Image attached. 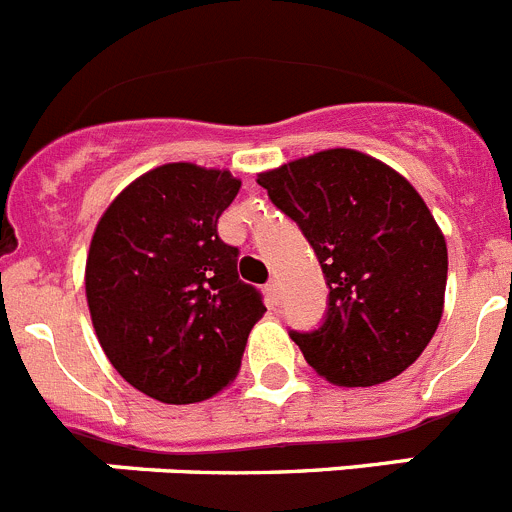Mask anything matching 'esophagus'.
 Returning <instances> with one entry per match:
<instances>
[{
	"label": "esophagus",
	"instance_id": "obj_1",
	"mask_svg": "<svg viewBox=\"0 0 512 512\" xmlns=\"http://www.w3.org/2000/svg\"><path fill=\"white\" fill-rule=\"evenodd\" d=\"M266 295H269V300L277 305V302H279V282H277V279H271V282L266 284Z\"/></svg>",
	"mask_w": 512,
	"mask_h": 512
}]
</instances>
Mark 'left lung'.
Listing matches in <instances>:
<instances>
[{
    "mask_svg": "<svg viewBox=\"0 0 512 512\" xmlns=\"http://www.w3.org/2000/svg\"><path fill=\"white\" fill-rule=\"evenodd\" d=\"M300 225L328 284L318 330L289 336L338 387H372L425 351L443 315L449 253L405 176L366 153L330 148L259 174Z\"/></svg>",
    "mask_w": 512,
    "mask_h": 512,
    "instance_id": "obj_1",
    "label": "left lung"
}]
</instances>
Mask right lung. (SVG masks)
Segmentation results:
<instances>
[{"label": "right lung", "instance_id": "obj_1", "mask_svg": "<svg viewBox=\"0 0 512 512\" xmlns=\"http://www.w3.org/2000/svg\"><path fill=\"white\" fill-rule=\"evenodd\" d=\"M238 189L230 171L164 164L122 189L94 230L84 282L99 346L166 405L225 390L266 312L238 279V248L217 235Z\"/></svg>", "mask_w": 512, "mask_h": 512}]
</instances>
